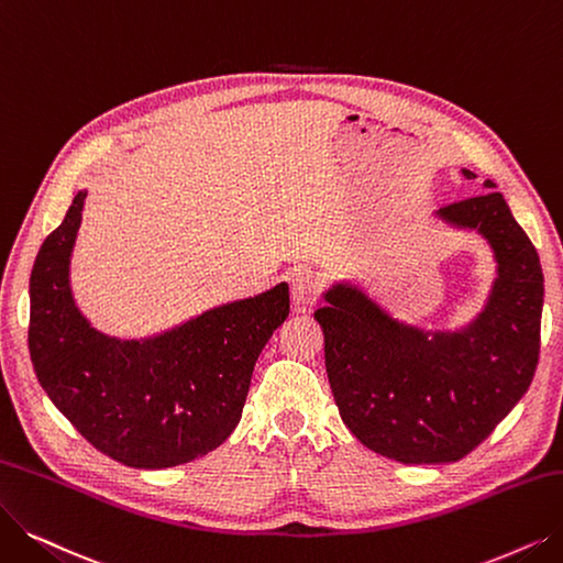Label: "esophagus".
Segmentation results:
<instances>
[{"mask_svg": "<svg viewBox=\"0 0 563 563\" xmlns=\"http://www.w3.org/2000/svg\"><path fill=\"white\" fill-rule=\"evenodd\" d=\"M319 277L317 273H311L309 267H296L290 273V296H294L296 309H307L313 302H317L319 296Z\"/></svg>", "mask_w": 563, "mask_h": 563, "instance_id": "obj_1", "label": "esophagus"}]
</instances>
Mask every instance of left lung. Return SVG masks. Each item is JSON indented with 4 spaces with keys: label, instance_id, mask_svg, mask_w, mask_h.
Returning <instances> with one entry per match:
<instances>
[{
    "label": "left lung",
    "instance_id": "left-lung-1",
    "mask_svg": "<svg viewBox=\"0 0 563 563\" xmlns=\"http://www.w3.org/2000/svg\"><path fill=\"white\" fill-rule=\"evenodd\" d=\"M483 187V196L434 210L443 227L476 233L494 261L483 307L466 323L404 321L349 279L323 290L325 305L313 311L344 424L369 451L404 464L468 455L522 399L538 365L541 261L497 185Z\"/></svg>",
    "mask_w": 563,
    "mask_h": 563
}]
</instances>
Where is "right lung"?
Here are the masks:
<instances>
[{"label":"right lung","mask_w":563,"mask_h":563,"mask_svg":"<svg viewBox=\"0 0 563 563\" xmlns=\"http://www.w3.org/2000/svg\"><path fill=\"white\" fill-rule=\"evenodd\" d=\"M87 191L41 244L30 277V355L41 388L103 455L133 468L187 464L227 441L254 365L286 321L288 284L223 302L141 340L97 330L71 288Z\"/></svg>","instance_id":"add662e5"}]
</instances>
